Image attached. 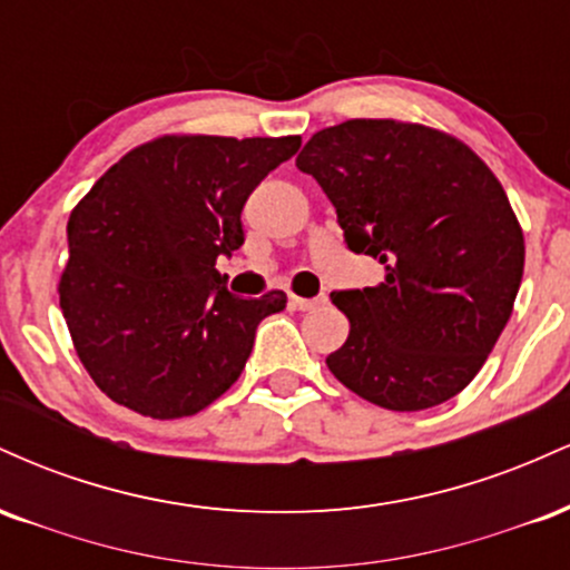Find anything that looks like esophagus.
<instances>
[{"instance_id":"obj_1","label":"esophagus","mask_w":570,"mask_h":570,"mask_svg":"<svg viewBox=\"0 0 570 570\" xmlns=\"http://www.w3.org/2000/svg\"><path fill=\"white\" fill-rule=\"evenodd\" d=\"M322 303L324 297H297V294H292V305L297 307V311H313V307Z\"/></svg>"}]
</instances>
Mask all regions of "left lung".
Masks as SVG:
<instances>
[{
    "mask_svg": "<svg viewBox=\"0 0 570 570\" xmlns=\"http://www.w3.org/2000/svg\"><path fill=\"white\" fill-rule=\"evenodd\" d=\"M297 168L322 185L345 244L383 281L332 292L348 340L326 356L345 389L415 412L461 394L512 316L525 240L507 193L472 149L399 120L313 134Z\"/></svg>",
    "mask_w": 570,
    "mask_h": 570,
    "instance_id": "obj_1",
    "label": "left lung"
}]
</instances>
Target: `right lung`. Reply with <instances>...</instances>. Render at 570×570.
Segmentation results:
<instances>
[{
  "mask_svg": "<svg viewBox=\"0 0 570 570\" xmlns=\"http://www.w3.org/2000/svg\"><path fill=\"white\" fill-rule=\"evenodd\" d=\"M299 136H160L130 149L77 203L58 294L82 367L112 402L171 421L225 394L284 292H227L217 259L244 244L254 187Z\"/></svg>",
  "mask_w": 570,
  "mask_h": 570,
  "instance_id": "obj_1",
  "label": "right lung"
}]
</instances>
